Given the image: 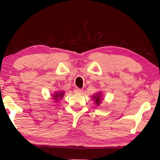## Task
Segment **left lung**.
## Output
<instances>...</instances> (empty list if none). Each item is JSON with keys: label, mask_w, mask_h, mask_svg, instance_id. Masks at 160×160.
I'll use <instances>...</instances> for the list:
<instances>
[{"label": "left lung", "mask_w": 160, "mask_h": 160, "mask_svg": "<svg viewBox=\"0 0 160 160\" xmlns=\"http://www.w3.org/2000/svg\"><path fill=\"white\" fill-rule=\"evenodd\" d=\"M65 92L64 91H59V92H55L54 93V95H52L53 97V99L55 100V101H60V100L62 99L63 96H64Z\"/></svg>", "instance_id": "obj_1"}]
</instances>
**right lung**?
<instances>
[{"label": "right lung", "instance_id": "add662e5", "mask_svg": "<svg viewBox=\"0 0 160 160\" xmlns=\"http://www.w3.org/2000/svg\"><path fill=\"white\" fill-rule=\"evenodd\" d=\"M102 92H99L96 93L95 95H94L92 96V100H94V101H95V103L98 106H99L100 104H101V102H102Z\"/></svg>", "mask_w": 160, "mask_h": 160}]
</instances>
